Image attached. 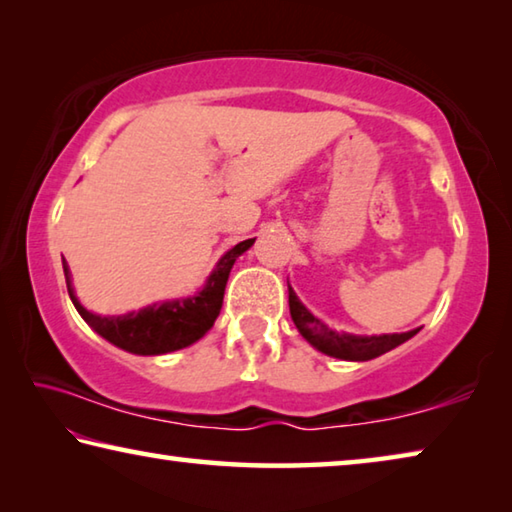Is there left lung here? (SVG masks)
Here are the masks:
<instances>
[{
	"mask_svg": "<svg viewBox=\"0 0 512 512\" xmlns=\"http://www.w3.org/2000/svg\"><path fill=\"white\" fill-rule=\"evenodd\" d=\"M289 309L291 318L296 323L298 332L327 357L345 359V361H370L388 350L397 348L411 336L418 334V329L404 334H379V336H354L345 332H334L323 320H318L311 311L298 300L296 291L289 287Z\"/></svg>",
	"mask_w": 512,
	"mask_h": 512,
	"instance_id": "left-lung-1",
	"label": "left lung"
}]
</instances>
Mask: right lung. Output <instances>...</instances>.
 Returning a JSON list of instances; mask_svg holds the SVG:
<instances>
[{"label": "right lung", "instance_id": "add662e5", "mask_svg": "<svg viewBox=\"0 0 512 512\" xmlns=\"http://www.w3.org/2000/svg\"><path fill=\"white\" fill-rule=\"evenodd\" d=\"M253 244L255 239H246L235 248H230L219 259L212 275L207 277L205 287L196 296L155 302V305H149L140 311H131V314L124 316H99L85 309L79 298L74 296L72 275H69V266L65 259L63 271L69 298H72L76 311L83 316L85 323L99 336H103V339L117 345V348L149 357V354H167L187 348V345H192L201 336H205V332L214 325V320L221 311L225 284H228L232 264Z\"/></svg>", "mask_w": 512, "mask_h": 512}]
</instances>
